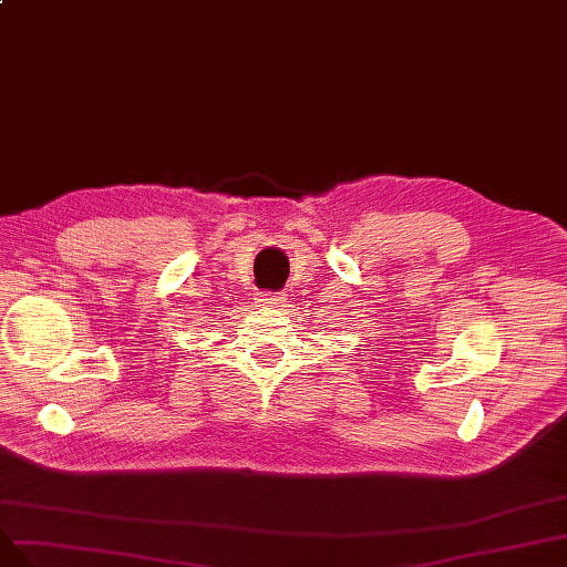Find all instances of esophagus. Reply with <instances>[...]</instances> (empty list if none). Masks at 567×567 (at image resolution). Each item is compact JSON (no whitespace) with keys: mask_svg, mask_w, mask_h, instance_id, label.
Here are the masks:
<instances>
[{"mask_svg":"<svg viewBox=\"0 0 567 567\" xmlns=\"http://www.w3.org/2000/svg\"><path fill=\"white\" fill-rule=\"evenodd\" d=\"M254 301L258 306H280L285 301V295L282 292H256Z\"/></svg>","mask_w":567,"mask_h":567,"instance_id":"34e87169","label":"esophagus"}]
</instances>
